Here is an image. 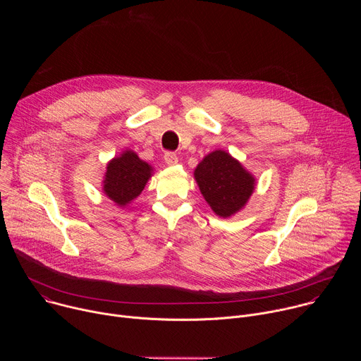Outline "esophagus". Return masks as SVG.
<instances>
[{
	"instance_id": "obj_1",
	"label": "esophagus",
	"mask_w": 361,
	"mask_h": 361,
	"mask_svg": "<svg viewBox=\"0 0 361 361\" xmlns=\"http://www.w3.org/2000/svg\"><path fill=\"white\" fill-rule=\"evenodd\" d=\"M164 160H166V163H167L169 166H176V164L178 163L177 154L173 152V151H167V152L164 154Z\"/></svg>"
}]
</instances>
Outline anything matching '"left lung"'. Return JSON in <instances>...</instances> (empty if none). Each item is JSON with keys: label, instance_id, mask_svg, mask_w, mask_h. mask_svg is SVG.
<instances>
[{"label": "left lung", "instance_id": "1", "mask_svg": "<svg viewBox=\"0 0 361 361\" xmlns=\"http://www.w3.org/2000/svg\"><path fill=\"white\" fill-rule=\"evenodd\" d=\"M194 177L205 201L220 217L237 213L254 190V178L228 152L217 149L195 169Z\"/></svg>", "mask_w": 361, "mask_h": 361}]
</instances>
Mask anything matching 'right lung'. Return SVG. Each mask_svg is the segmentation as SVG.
<instances>
[{
  "label": "right lung",
  "mask_w": 361,
  "mask_h": 361,
  "mask_svg": "<svg viewBox=\"0 0 361 361\" xmlns=\"http://www.w3.org/2000/svg\"><path fill=\"white\" fill-rule=\"evenodd\" d=\"M149 177L151 167L140 160L135 152L126 151L121 157L109 163L104 192L118 205H126L140 195Z\"/></svg>",
  "instance_id": "right-lung-1"
}]
</instances>
